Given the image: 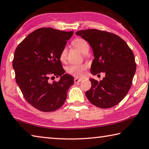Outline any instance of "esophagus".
Here are the masks:
<instances>
[{"label": "esophagus", "mask_w": 149, "mask_h": 149, "mask_svg": "<svg viewBox=\"0 0 149 149\" xmlns=\"http://www.w3.org/2000/svg\"><path fill=\"white\" fill-rule=\"evenodd\" d=\"M81 80H82V79H77V78H76V79H74V82L75 84H76V83H79V82H80V81H81Z\"/></svg>", "instance_id": "obj_1"}]
</instances>
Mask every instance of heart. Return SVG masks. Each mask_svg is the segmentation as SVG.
<instances>
[{"label": "heart", "instance_id": "obj_1", "mask_svg": "<svg viewBox=\"0 0 149 149\" xmlns=\"http://www.w3.org/2000/svg\"><path fill=\"white\" fill-rule=\"evenodd\" d=\"M72 44L75 48L83 54L89 49V46L84 40L81 38H75L72 41ZM67 59V49L63 48L59 54V59L61 61H65ZM86 67L84 65H71L67 68V71L69 74L77 77H81L85 72Z\"/></svg>", "mask_w": 149, "mask_h": 149}]
</instances>
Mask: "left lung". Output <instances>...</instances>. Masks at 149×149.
Instances as JSON below:
<instances>
[{"mask_svg": "<svg viewBox=\"0 0 149 149\" xmlns=\"http://www.w3.org/2000/svg\"><path fill=\"white\" fill-rule=\"evenodd\" d=\"M76 34L88 42L93 49L95 58L91 66L92 74L105 73L100 82L90 79L92 87L86 96L97 107H113L123 100L132 86L136 70L134 53L126 42L114 33L86 29Z\"/></svg>", "mask_w": 149, "mask_h": 149, "instance_id": "left-lung-1", "label": "left lung"}]
</instances>
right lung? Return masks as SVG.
<instances>
[{
	"label": "right lung",
	"instance_id": "right-lung-1",
	"mask_svg": "<svg viewBox=\"0 0 149 149\" xmlns=\"http://www.w3.org/2000/svg\"><path fill=\"white\" fill-rule=\"evenodd\" d=\"M73 31L50 27L38 29L17 46L13 59L15 81L26 101L42 112H52L63 105L74 78L65 74L59 54ZM60 77L49 83L51 77Z\"/></svg>",
	"mask_w": 149,
	"mask_h": 149
}]
</instances>
